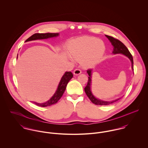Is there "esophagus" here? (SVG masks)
Masks as SVG:
<instances>
[{
	"label": "esophagus",
	"mask_w": 148,
	"mask_h": 148,
	"mask_svg": "<svg viewBox=\"0 0 148 148\" xmlns=\"http://www.w3.org/2000/svg\"><path fill=\"white\" fill-rule=\"evenodd\" d=\"M81 73H82V71L79 69H76L73 71V74L76 75H78L80 74Z\"/></svg>",
	"instance_id": "esophagus-1"
}]
</instances>
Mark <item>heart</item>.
I'll return each mask as SVG.
<instances>
[{
	"label": "heart",
	"instance_id": "heart-1",
	"mask_svg": "<svg viewBox=\"0 0 148 148\" xmlns=\"http://www.w3.org/2000/svg\"><path fill=\"white\" fill-rule=\"evenodd\" d=\"M105 51V45L97 38L83 36L74 40L68 47L70 56L86 68L92 67L99 62ZM72 60V59H71Z\"/></svg>",
	"mask_w": 148,
	"mask_h": 148
}]
</instances>
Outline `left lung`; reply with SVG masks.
Listing matches in <instances>:
<instances>
[{
	"label": "left lung",
	"mask_w": 148,
	"mask_h": 148,
	"mask_svg": "<svg viewBox=\"0 0 148 148\" xmlns=\"http://www.w3.org/2000/svg\"><path fill=\"white\" fill-rule=\"evenodd\" d=\"M106 37L109 39V40L110 42L112 45L113 46V54H123L125 56L127 57L131 61L132 63V70H133V59L132 55L129 51L128 49L127 48V47L121 42L119 40L115 39L112 36H108V35H106ZM86 72L88 73L89 77H88V83L86 86L84 88V90L86 95L88 97V98L90 99V100L95 104L96 105H99V106H108L109 104H111L117 100H119L120 99H116L115 100L110 101H106L104 100H100L99 99L96 98L92 94L90 89V86H91V78H92V69H89L87 70Z\"/></svg>",
	"instance_id": "obj_1"
}]
</instances>
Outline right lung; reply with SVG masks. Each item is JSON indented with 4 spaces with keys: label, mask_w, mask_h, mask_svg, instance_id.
Segmentation results:
<instances>
[{
    "label": "right lung",
    "mask_w": 148,
    "mask_h": 148,
    "mask_svg": "<svg viewBox=\"0 0 148 148\" xmlns=\"http://www.w3.org/2000/svg\"><path fill=\"white\" fill-rule=\"evenodd\" d=\"M59 33H45V34L36 33L32 35L31 36L28 38L25 41V42L32 41V40H35L38 39H45L51 38L53 37H56L59 36ZM17 59H18V56H17ZM73 75L71 72H66L64 74L63 77H62V79L59 84L58 89L55 92V94L48 101L42 104L37 103L36 102H34V103L36 106H42V107H45V106H52L53 104H56L62 97L67 84L68 83L69 80L73 77Z\"/></svg>",
    "instance_id": "right-lung-1"
}]
</instances>
